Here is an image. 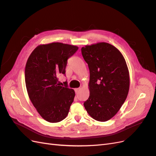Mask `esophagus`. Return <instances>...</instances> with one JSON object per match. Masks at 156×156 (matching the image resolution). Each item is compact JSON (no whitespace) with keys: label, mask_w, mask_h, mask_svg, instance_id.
Returning <instances> with one entry per match:
<instances>
[{"label":"esophagus","mask_w":156,"mask_h":156,"mask_svg":"<svg viewBox=\"0 0 156 156\" xmlns=\"http://www.w3.org/2000/svg\"><path fill=\"white\" fill-rule=\"evenodd\" d=\"M79 90H80V88H75V92H76V93H78Z\"/></svg>","instance_id":"34e87169"}]
</instances>
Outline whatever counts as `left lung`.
Wrapping results in <instances>:
<instances>
[{
    "mask_svg": "<svg viewBox=\"0 0 156 156\" xmlns=\"http://www.w3.org/2000/svg\"><path fill=\"white\" fill-rule=\"evenodd\" d=\"M90 70V96L84 103L88 115L100 122L114 116L126 100L129 89V73L120 51L106 42L81 48Z\"/></svg>",
    "mask_w": 156,
    "mask_h": 156,
    "instance_id": "obj_1",
    "label": "left lung"
}]
</instances>
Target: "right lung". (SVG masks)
Returning <instances> with one entry per match:
<instances>
[{
    "mask_svg": "<svg viewBox=\"0 0 156 156\" xmlns=\"http://www.w3.org/2000/svg\"><path fill=\"white\" fill-rule=\"evenodd\" d=\"M79 48L59 42L37 46L25 66L28 95L44 120L56 123L67 116L73 101L75 91L60 86L58 76L65 74L68 59Z\"/></svg>",
    "mask_w": 156,
    "mask_h": 156,
    "instance_id": "add662e5",
    "label": "right lung"
}]
</instances>
